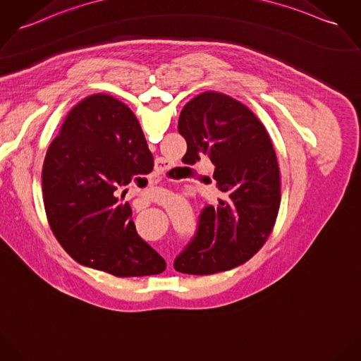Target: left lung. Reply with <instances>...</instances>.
I'll return each instance as SVG.
<instances>
[{
    "instance_id": "obj_1",
    "label": "left lung",
    "mask_w": 361,
    "mask_h": 361,
    "mask_svg": "<svg viewBox=\"0 0 361 361\" xmlns=\"http://www.w3.org/2000/svg\"><path fill=\"white\" fill-rule=\"evenodd\" d=\"M178 132L190 165L207 155L216 166L221 197L203 209L174 269L212 275L245 264L267 242L280 204L278 159L267 129L240 102L204 92L184 106Z\"/></svg>"
}]
</instances>
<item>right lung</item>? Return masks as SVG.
Segmentation results:
<instances>
[{
    "label": "right lung",
    "mask_w": 361,
    "mask_h": 361,
    "mask_svg": "<svg viewBox=\"0 0 361 361\" xmlns=\"http://www.w3.org/2000/svg\"><path fill=\"white\" fill-rule=\"evenodd\" d=\"M151 158L137 118L112 96L92 94L67 115L44 161L42 195L56 239L75 261L125 276L135 260L148 259L149 246L137 235L129 203H119L114 192ZM155 257L145 275L164 271L161 255Z\"/></svg>",
    "instance_id": "right-lung-1"
}]
</instances>
